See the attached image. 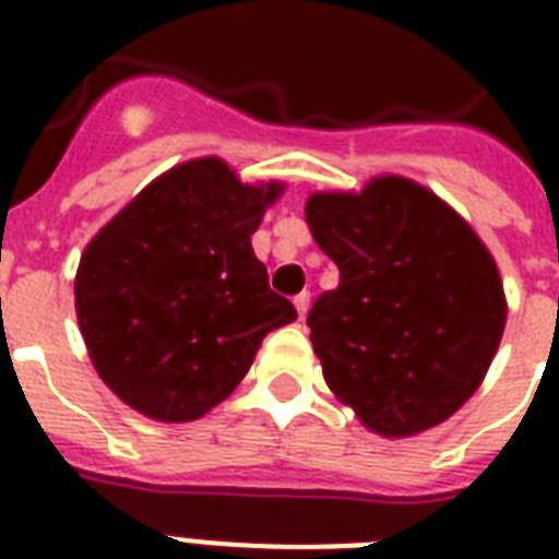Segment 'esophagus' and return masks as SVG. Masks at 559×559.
<instances>
[{
  "instance_id": "obj_1",
  "label": "esophagus",
  "mask_w": 559,
  "mask_h": 559,
  "mask_svg": "<svg viewBox=\"0 0 559 559\" xmlns=\"http://www.w3.org/2000/svg\"><path fill=\"white\" fill-rule=\"evenodd\" d=\"M293 305H296L298 316H301V319H305L307 310H310V293H298V296L293 298Z\"/></svg>"
}]
</instances>
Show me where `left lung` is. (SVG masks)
<instances>
[{
	"label": "left lung",
	"mask_w": 559,
	"mask_h": 559,
	"mask_svg": "<svg viewBox=\"0 0 559 559\" xmlns=\"http://www.w3.org/2000/svg\"><path fill=\"white\" fill-rule=\"evenodd\" d=\"M307 223L340 266V287L307 316L333 394L385 438L459 412L504 331L502 281L476 231L400 177L313 193Z\"/></svg>",
	"instance_id": "1"
}]
</instances>
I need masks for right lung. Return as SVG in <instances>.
I'll return each mask as SVG.
<instances>
[{"instance_id": "obj_1", "label": "right lung", "mask_w": 559, "mask_h": 559, "mask_svg": "<svg viewBox=\"0 0 559 559\" xmlns=\"http://www.w3.org/2000/svg\"><path fill=\"white\" fill-rule=\"evenodd\" d=\"M281 186H240L197 159L144 188L81 258L78 322L100 380L142 415L182 424L228 397L263 336L296 319L252 252Z\"/></svg>"}]
</instances>
